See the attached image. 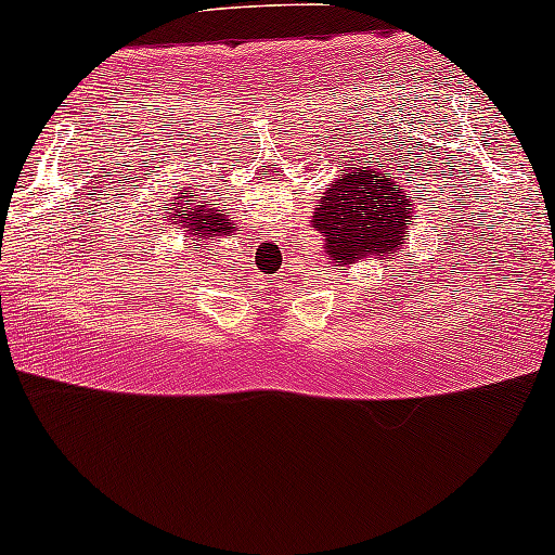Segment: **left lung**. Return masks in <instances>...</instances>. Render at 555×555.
I'll list each match as a JSON object with an SVG mask.
<instances>
[{
	"instance_id": "left-lung-1",
	"label": "left lung",
	"mask_w": 555,
	"mask_h": 555,
	"mask_svg": "<svg viewBox=\"0 0 555 555\" xmlns=\"http://www.w3.org/2000/svg\"><path fill=\"white\" fill-rule=\"evenodd\" d=\"M379 168L366 166L337 178L314 208L312 225L322 233L330 258L343 266L372 253H397L406 241L409 195L397 191Z\"/></svg>"
}]
</instances>
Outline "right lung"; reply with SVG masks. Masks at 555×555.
<instances>
[{
	"instance_id": "add662e5",
	"label": "right lung",
	"mask_w": 555,
	"mask_h": 555,
	"mask_svg": "<svg viewBox=\"0 0 555 555\" xmlns=\"http://www.w3.org/2000/svg\"><path fill=\"white\" fill-rule=\"evenodd\" d=\"M176 211H181L182 216L176 217L173 212V216H170V220L181 218V223L185 228V237H195V241H198V237H201L203 243H210V241H216L218 235H228L230 230H233V228H230L233 223H228L223 212L206 208V206Z\"/></svg>"
}]
</instances>
